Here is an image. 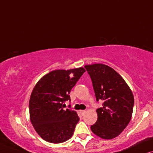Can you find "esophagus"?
I'll return each mask as SVG.
<instances>
[{
    "mask_svg": "<svg viewBox=\"0 0 153 153\" xmlns=\"http://www.w3.org/2000/svg\"><path fill=\"white\" fill-rule=\"evenodd\" d=\"M80 113L81 114V115H84L85 113H86V111H80Z\"/></svg>",
    "mask_w": 153,
    "mask_h": 153,
    "instance_id": "34e87169",
    "label": "esophagus"
}]
</instances>
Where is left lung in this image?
<instances>
[{"label":"left lung","mask_w":153,"mask_h":153,"mask_svg":"<svg viewBox=\"0 0 153 153\" xmlns=\"http://www.w3.org/2000/svg\"><path fill=\"white\" fill-rule=\"evenodd\" d=\"M85 67L90 75L97 101L103 102L97 110L98 118L91 126V131L103 139L117 137L131 120L134 103L131 89L123 77L107 65Z\"/></svg>","instance_id":"1"}]
</instances>
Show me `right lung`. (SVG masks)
<instances>
[{
    "label": "right lung",
    "mask_w": 153,
    "mask_h": 153,
    "mask_svg": "<svg viewBox=\"0 0 153 153\" xmlns=\"http://www.w3.org/2000/svg\"><path fill=\"white\" fill-rule=\"evenodd\" d=\"M85 72L82 67L54 70L45 75L33 89L29 100L30 120L42 139L60 143L71 138L79 117L75 111L64 110L70 91Z\"/></svg>",
    "instance_id": "add662e5"
}]
</instances>
